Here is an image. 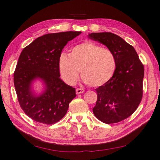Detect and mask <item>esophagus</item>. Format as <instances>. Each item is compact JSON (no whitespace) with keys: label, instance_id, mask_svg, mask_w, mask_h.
Returning <instances> with one entry per match:
<instances>
[{"label":"esophagus","instance_id":"esophagus-1","mask_svg":"<svg viewBox=\"0 0 160 160\" xmlns=\"http://www.w3.org/2000/svg\"><path fill=\"white\" fill-rule=\"evenodd\" d=\"M76 92V94H80V93H82L83 92H84V90L83 89L77 88Z\"/></svg>","mask_w":160,"mask_h":160}]
</instances>
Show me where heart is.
I'll use <instances>...</instances> for the list:
<instances>
[{
  "instance_id": "heart-1",
  "label": "heart",
  "mask_w": 160,
  "mask_h": 160,
  "mask_svg": "<svg viewBox=\"0 0 160 160\" xmlns=\"http://www.w3.org/2000/svg\"><path fill=\"white\" fill-rule=\"evenodd\" d=\"M59 70L65 82L76 83L79 71L89 86H102L114 76L117 59L111 50L92 42H85L71 48L69 55L62 53L58 60Z\"/></svg>"
}]
</instances>
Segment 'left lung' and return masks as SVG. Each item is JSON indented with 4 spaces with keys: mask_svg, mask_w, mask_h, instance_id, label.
<instances>
[{
    "mask_svg": "<svg viewBox=\"0 0 160 160\" xmlns=\"http://www.w3.org/2000/svg\"><path fill=\"white\" fill-rule=\"evenodd\" d=\"M89 37L105 45L117 59L114 76L96 89L93 114L105 123H118L132 115L142 101L144 67L134 47L117 34L93 32Z\"/></svg>",
    "mask_w": 160,
    "mask_h": 160,
    "instance_id": "left-lung-1",
    "label": "left lung"
}]
</instances>
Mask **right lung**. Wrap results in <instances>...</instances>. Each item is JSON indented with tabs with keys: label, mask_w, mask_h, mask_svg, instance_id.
<instances>
[{
	"label": "right lung",
	"mask_w": 160,
	"mask_h": 160,
	"mask_svg": "<svg viewBox=\"0 0 160 160\" xmlns=\"http://www.w3.org/2000/svg\"><path fill=\"white\" fill-rule=\"evenodd\" d=\"M81 32L46 34L25 47L18 58L14 73V84L18 101L27 116L38 123L51 125L67 114L76 89L60 79L58 60L68 42ZM37 78L45 82L47 89L36 96L30 88Z\"/></svg>",
	"instance_id": "1"
}]
</instances>
